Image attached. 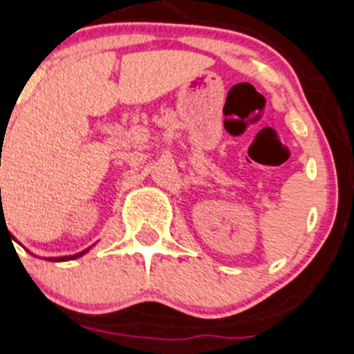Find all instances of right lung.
Returning <instances> with one entry per match:
<instances>
[{
    "mask_svg": "<svg viewBox=\"0 0 354 354\" xmlns=\"http://www.w3.org/2000/svg\"><path fill=\"white\" fill-rule=\"evenodd\" d=\"M92 246H94V244H92ZM92 246L85 248L84 252L75 253V255H68V257H43V260H48V262H68V260H77V259H80V257H84L85 253H88V250H91ZM29 253H31V252H29ZM31 255H32V253H31Z\"/></svg>",
    "mask_w": 354,
    "mask_h": 354,
    "instance_id": "1",
    "label": "right lung"
}]
</instances>
